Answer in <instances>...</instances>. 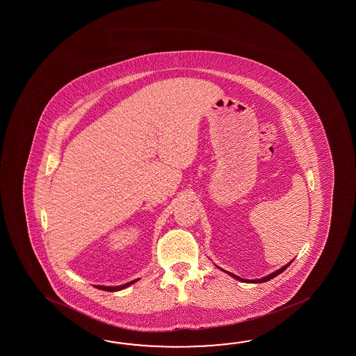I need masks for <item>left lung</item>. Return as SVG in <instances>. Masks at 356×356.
I'll list each match as a JSON object with an SVG mask.
<instances>
[{
  "mask_svg": "<svg viewBox=\"0 0 356 356\" xmlns=\"http://www.w3.org/2000/svg\"><path fill=\"white\" fill-rule=\"evenodd\" d=\"M293 262V261H291ZM291 262H289L288 265L284 266V267H281L280 270H277V271H275V273H270V275H267V276H265V277H262V279H257V280H244V279H242V277H239V276H236V275H234V273H227L230 275V276H233L234 279H236V280L239 281H244V282H252V284H258V282H266V281L268 280H273V277H276L277 275H280L281 273H284L286 268H288L289 266H290V264Z\"/></svg>",
  "mask_w": 356,
  "mask_h": 356,
  "instance_id": "8db88e82",
  "label": "left lung"
}]
</instances>
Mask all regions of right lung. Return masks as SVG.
Wrapping results in <instances>:
<instances>
[{"label":"right lung","instance_id":"1","mask_svg":"<svg viewBox=\"0 0 356 356\" xmlns=\"http://www.w3.org/2000/svg\"><path fill=\"white\" fill-rule=\"evenodd\" d=\"M136 281H138V279H137V280L129 281V282L124 284V285H121V286H102V285H98L97 288L100 289V290H106V291H120L122 289H126L127 286H129V285L135 284Z\"/></svg>","mask_w":356,"mask_h":356}]
</instances>
